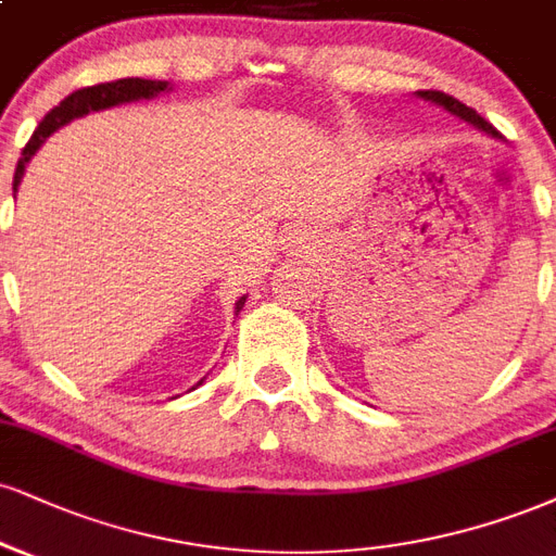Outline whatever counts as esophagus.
Segmentation results:
<instances>
[{"mask_svg":"<svg viewBox=\"0 0 556 556\" xmlns=\"http://www.w3.org/2000/svg\"><path fill=\"white\" fill-rule=\"evenodd\" d=\"M287 240H290V249L295 253L313 251V236H307V230H292Z\"/></svg>","mask_w":556,"mask_h":556,"instance_id":"1","label":"esophagus"}]
</instances>
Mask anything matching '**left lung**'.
<instances>
[{
    "mask_svg": "<svg viewBox=\"0 0 556 556\" xmlns=\"http://www.w3.org/2000/svg\"><path fill=\"white\" fill-rule=\"evenodd\" d=\"M417 98L430 100V103L440 105V109H445L447 113H453V116L464 118V122L471 124L473 129L490 134V137H494V139H503V134L494 129V126L486 122V118H481L477 111L469 109V105H466V103H460V100H456L453 96H445V92H440V90H417Z\"/></svg>",
    "mask_w": 556,
    "mask_h": 556,
    "instance_id": "1",
    "label": "left lung"
}]
</instances>
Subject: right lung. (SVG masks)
<instances>
[{
  "instance_id": "add662e5",
  "label": "right lung",
  "mask_w": 556,
  "mask_h": 556,
  "mask_svg": "<svg viewBox=\"0 0 556 556\" xmlns=\"http://www.w3.org/2000/svg\"><path fill=\"white\" fill-rule=\"evenodd\" d=\"M173 87L165 83V79H139V77H126V79H116V83H103V85H92V87H83V90H75L72 96H66L56 109H51L43 116V122L38 124V129L33 131L30 142L25 144L23 157L17 160L15 168V178H12V191L17 193L20 180L25 176V165L30 163V157L41 150V144L51 137L53 131L62 129L75 118H83L92 111H105L113 109V105H124V103H134V100H152L157 98L160 92H168ZM245 305V295L236 303V316L243 311ZM204 378L199 380L197 386H202Z\"/></svg>"
}]
</instances>
